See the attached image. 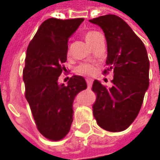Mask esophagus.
Here are the masks:
<instances>
[{
  "label": "esophagus",
  "instance_id": "34e87169",
  "mask_svg": "<svg viewBox=\"0 0 160 160\" xmlns=\"http://www.w3.org/2000/svg\"><path fill=\"white\" fill-rule=\"evenodd\" d=\"M86 83H87V87L90 89V88L92 87V79L87 78V79H86Z\"/></svg>",
  "mask_w": 160,
  "mask_h": 160
}]
</instances>
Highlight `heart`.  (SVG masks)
<instances>
[{
  "mask_svg": "<svg viewBox=\"0 0 160 160\" xmlns=\"http://www.w3.org/2000/svg\"><path fill=\"white\" fill-rule=\"evenodd\" d=\"M99 33L94 32V31H88L86 33H84L83 37L85 41L89 43L90 45H92L93 43V42L96 39V37L99 35ZM69 54V51L68 52V55ZM95 71V68L91 64H81L79 65L77 68V72L78 74H81L83 76H90L92 75Z\"/></svg>",
  "mask_w": 160,
  "mask_h": 160,
  "instance_id": "1",
  "label": "heart"
}]
</instances>
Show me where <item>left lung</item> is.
<instances>
[{
	"label": "left lung",
	"instance_id": "left-lung-1",
	"mask_svg": "<svg viewBox=\"0 0 160 160\" xmlns=\"http://www.w3.org/2000/svg\"><path fill=\"white\" fill-rule=\"evenodd\" d=\"M101 27L106 37L107 69L112 71V86L94 80L96 93L92 105L97 124L108 132L126 130L136 118L149 87L150 61L143 42L127 23L116 15L101 16L89 20Z\"/></svg>",
	"mask_w": 160,
	"mask_h": 160
}]
</instances>
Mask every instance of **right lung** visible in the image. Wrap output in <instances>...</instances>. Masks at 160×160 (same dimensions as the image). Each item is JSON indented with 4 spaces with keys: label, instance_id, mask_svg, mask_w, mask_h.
<instances>
[{
    "label": "right lung",
    "instance_id": "obj_1",
    "mask_svg": "<svg viewBox=\"0 0 160 160\" xmlns=\"http://www.w3.org/2000/svg\"><path fill=\"white\" fill-rule=\"evenodd\" d=\"M83 18H49L42 23L27 50L23 69L25 96L38 131L51 141L68 133L73 122V102L87 84L81 76H73L68 84L58 82L66 72L68 42Z\"/></svg>",
    "mask_w": 160,
    "mask_h": 160
}]
</instances>
